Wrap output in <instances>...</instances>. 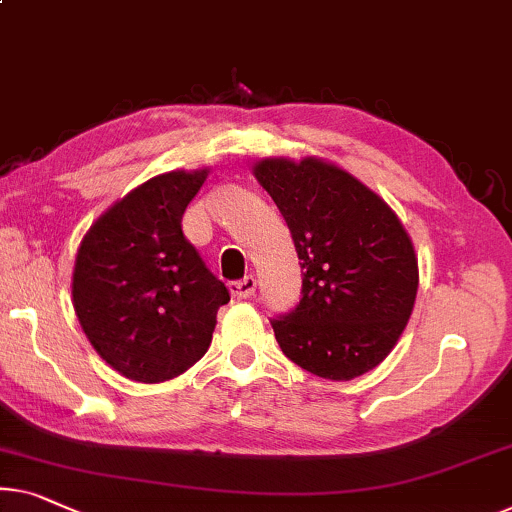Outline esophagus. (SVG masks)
Returning <instances> with one entry per match:
<instances>
[{"mask_svg":"<svg viewBox=\"0 0 512 512\" xmlns=\"http://www.w3.org/2000/svg\"><path fill=\"white\" fill-rule=\"evenodd\" d=\"M257 289V278L250 273V276H246L243 280H234L230 282V292L234 299H250V296L255 294Z\"/></svg>","mask_w":512,"mask_h":512,"instance_id":"esophagus-1","label":"esophagus"}]
</instances>
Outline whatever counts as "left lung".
I'll list each match as a JSON object with an SVG mask.
<instances>
[{
    "mask_svg": "<svg viewBox=\"0 0 512 512\" xmlns=\"http://www.w3.org/2000/svg\"><path fill=\"white\" fill-rule=\"evenodd\" d=\"M253 174L285 218L303 271L299 305L271 319L282 354L331 381L377 368L418 292V257L400 218L324 158H262Z\"/></svg>",
    "mask_w": 512,
    "mask_h": 512,
    "instance_id": "left-lung-1",
    "label": "left lung"
}]
</instances>
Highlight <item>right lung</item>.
Listing matches in <instances>:
<instances>
[{"label":"right lung","mask_w":512,"mask_h":512,"mask_svg":"<svg viewBox=\"0 0 512 512\" xmlns=\"http://www.w3.org/2000/svg\"><path fill=\"white\" fill-rule=\"evenodd\" d=\"M209 177L174 170L140 183L96 218L73 269V308L96 354L121 377L160 384L207 354L230 292L181 232Z\"/></svg>","instance_id":"add662e5"}]
</instances>
